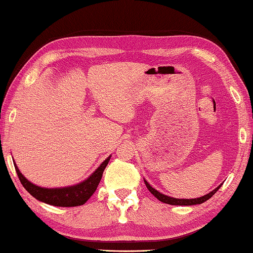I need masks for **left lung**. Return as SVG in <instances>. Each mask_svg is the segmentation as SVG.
Masks as SVG:
<instances>
[{"mask_svg": "<svg viewBox=\"0 0 253 253\" xmlns=\"http://www.w3.org/2000/svg\"><path fill=\"white\" fill-rule=\"evenodd\" d=\"M144 182H145L147 189L150 190L152 194H153L156 198H158L160 202H162L164 204H169V205H179V206H190V205H198V204H203L205 203L206 200L210 199L211 196H213L216 191H217L220 186L222 184H219L217 188H215L213 191L208 192L207 195L203 196V197H199V198H192V199H180V198H173V197H170V196H167V195H163L161 192L158 191L156 189H154L153 187L151 186L150 183H148L146 180H144Z\"/></svg>", "mask_w": 253, "mask_h": 253, "instance_id": "left-lung-1", "label": "left lung"}]
</instances>
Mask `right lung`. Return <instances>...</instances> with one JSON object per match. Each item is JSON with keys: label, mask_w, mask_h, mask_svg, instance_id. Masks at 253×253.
Returning a JSON list of instances; mask_svg holds the SVG:
<instances>
[{"label": "right lung", "mask_w": 253, "mask_h": 253, "mask_svg": "<svg viewBox=\"0 0 253 253\" xmlns=\"http://www.w3.org/2000/svg\"><path fill=\"white\" fill-rule=\"evenodd\" d=\"M111 155L103 161L98 169L92 173L89 178L83 180L82 182L78 184H73V186L69 187H61V188H43L36 186L33 182H30L25 175H23L20 170L18 169L17 164L14 163L15 171L21 181L22 186L26 188V190L29 194L38 199L39 202H42L48 205H53L57 207H74V206H81L83 204L87 202L94 191L97 190L98 184L100 180L102 178V173L105 171L106 167Z\"/></svg>", "instance_id": "add662e5"}]
</instances>
